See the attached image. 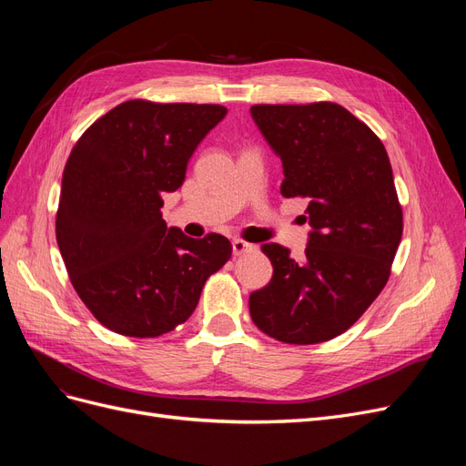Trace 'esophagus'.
Returning <instances> with one entry per match:
<instances>
[{
	"instance_id": "esophagus-1",
	"label": "esophagus",
	"mask_w": 466,
	"mask_h": 466,
	"mask_svg": "<svg viewBox=\"0 0 466 466\" xmlns=\"http://www.w3.org/2000/svg\"><path fill=\"white\" fill-rule=\"evenodd\" d=\"M255 248H257L255 245L245 243V241H241V238H235L233 241V255L235 257H243V255H247V252H252Z\"/></svg>"
}]
</instances>
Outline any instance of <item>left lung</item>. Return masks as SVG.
I'll use <instances>...</instances> for the list:
<instances>
[{
  "mask_svg": "<svg viewBox=\"0 0 466 466\" xmlns=\"http://www.w3.org/2000/svg\"><path fill=\"white\" fill-rule=\"evenodd\" d=\"M250 116L284 167L279 192L307 200L305 258L262 245L274 274L252 291V322L286 344H319L346 332L390 276L402 208L380 139L336 103L255 105Z\"/></svg>",
  "mask_w": 466,
  "mask_h": 466,
  "instance_id": "obj_1",
  "label": "left lung"
}]
</instances>
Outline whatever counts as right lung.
<instances>
[{
	"label": "right lung",
	"instance_id": "obj_1",
	"mask_svg": "<svg viewBox=\"0 0 466 466\" xmlns=\"http://www.w3.org/2000/svg\"><path fill=\"white\" fill-rule=\"evenodd\" d=\"M225 115L219 105L134 98L93 122L69 153L56 241L81 301L108 330H175L231 258L223 235L190 238L161 216L163 194L182 187L194 149Z\"/></svg>",
	"mask_w": 466,
	"mask_h": 466
}]
</instances>
